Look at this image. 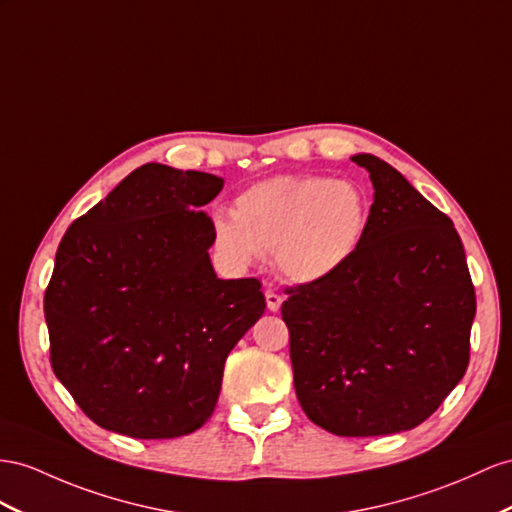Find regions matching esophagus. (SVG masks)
Segmentation results:
<instances>
[{
    "mask_svg": "<svg viewBox=\"0 0 512 512\" xmlns=\"http://www.w3.org/2000/svg\"><path fill=\"white\" fill-rule=\"evenodd\" d=\"M266 305H268V309L270 311H279L281 309V303H283V298H281V294L279 292H274V290H266Z\"/></svg>",
    "mask_w": 512,
    "mask_h": 512,
    "instance_id": "1",
    "label": "esophagus"
}]
</instances>
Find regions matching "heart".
<instances>
[{"label": "heart", "instance_id": "obj_1", "mask_svg": "<svg viewBox=\"0 0 512 512\" xmlns=\"http://www.w3.org/2000/svg\"><path fill=\"white\" fill-rule=\"evenodd\" d=\"M370 196L359 183L320 175H277L253 183L218 209L212 231L218 251L235 266L274 253L285 279L322 283L342 272L363 244Z\"/></svg>", "mask_w": 512, "mask_h": 512}]
</instances>
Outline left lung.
Instances as JSON below:
<instances>
[{"label": "left lung", "mask_w": 512, "mask_h": 512, "mask_svg": "<svg viewBox=\"0 0 512 512\" xmlns=\"http://www.w3.org/2000/svg\"><path fill=\"white\" fill-rule=\"evenodd\" d=\"M363 244L335 277L287 290L294 387L313 424L381 437L428 419L469 363L476 294L452 220L370 153Z\"/></svg>", "instance_id": "left-lung-1"}]
</instances>
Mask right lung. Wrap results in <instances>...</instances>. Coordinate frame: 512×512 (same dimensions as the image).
<instances>
[{
  "label": "right lung",
  "instance_id": "add662e5",
  "mask_svg": "<svg viewBox=\"0 0 512 512\" xmlns=\"http://www.w3.org/2000/svg\"><path fill=\"white\" fill-rule=\"evenodd\" d=\"M225 179L157 162L64 233L45 292L51 368L101 428L190 435L214 413L229 352L264 316L257 279H218L201 209Z\"/></svg>",
  "mask_w": 512,
  "mask_h": 512
}]
</instances>
